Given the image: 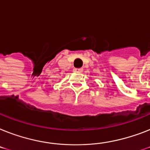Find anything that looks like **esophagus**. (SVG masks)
I'll return each mask as SVG.
<instances>
[{"label": "esophagus", "mask_w": 150, "mask_h": 150, "mask_svg": "<svg viewBox=\"0 0 150 150\" xmlns=\"http://www.w3.org/2000/svg\"><path fill=\"white\" fill-rule=\"evenodd\" d=\"M73 70H74V71H75V72H81L83 69H76V68H75V69H73Z\"/></svg>", "instance_id": "1"}]
</instances>
